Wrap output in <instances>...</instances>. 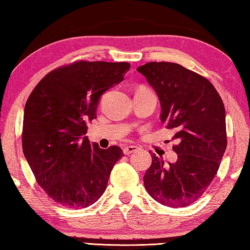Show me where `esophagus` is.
Wrapping results in <instances>:
<instances>
[{"instance_id": "1", "label": "esophagus", "mask_w": 250, "mask_h": 250, "mask_svg": "<svg viewBox=\"0 0 250 250\" xmlns=\"http://www.w3.org/2000/svg\"><path fill=\"white\" fill-rule=\"evenodd\" d=\"M139 149V146H136V145H129V146H125L124 147V154L125 155H130V154H132V153H134V151H136Z\"/></svg>"}]
</instances>
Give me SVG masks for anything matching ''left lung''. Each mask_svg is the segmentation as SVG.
<instances>
[{
    "label": "left lung",
    "mask_w": 250,
    "mask_h": 250,
    "mask_svg": "<svg viewBox=\"0 0 250 250\" xmlns=\"http://www.w3.org/2000/svg\"><path fill=\"white\" fill-rule=\"evenodd\" d=\"M160 101V119L174 130L175 163L166 166L151 154L144 175L148 194L165 206L182 208L206 192L226 151L227 125L223 102L207 78L175 62H150L138 68Z\"/></svg>",
    "instance_id": "8db88e82"
}]
</instances>
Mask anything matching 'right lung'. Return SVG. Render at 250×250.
<instances>
[{
  "label": "right lung",
  "instance_id": "1",
  "mask_svg": "<svg viewBox=\"0 0 250 250\" xmlns=\"http://www.w3.org/2000/svg\"><path fill=\"white\" fill-rule=\"evenodd\" d=\"M129 62L78 61L50 71L26 102L22 150L38 184L54 202L85 208L105 192L119 146L84 136L102 94L124 81Z\"/></svg>",
  "mask_w": 250,
  "mask_h": 250
}]
</instances>
